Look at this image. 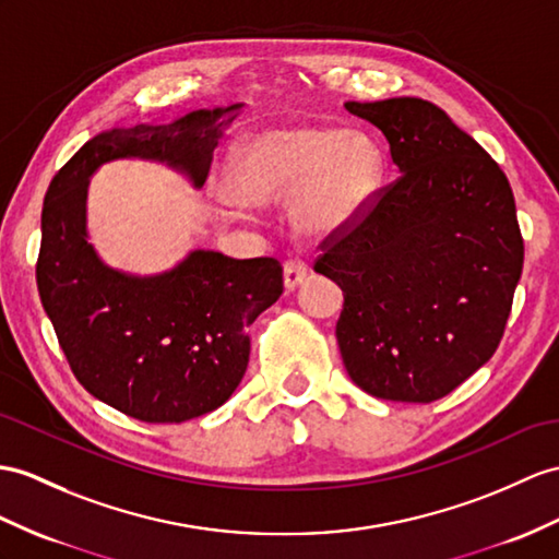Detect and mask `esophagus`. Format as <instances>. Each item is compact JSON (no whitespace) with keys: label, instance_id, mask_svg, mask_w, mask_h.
Here are the masks:
<instances>
[{"label":"esophagus","instance_id":"obj_1","mask_svg":"<svg viewBox=\"0 0 559 559\" xmlns=\"http://www.w3.org/2000/svg\"><path fill=\"white\" fill-rule=\"evenodd\" d=\"M308 275V267L301 261V258H287L284 261V287L287 289H296Z\"/></svg>","mask_w":559,"mask_h":559}]
</instances>
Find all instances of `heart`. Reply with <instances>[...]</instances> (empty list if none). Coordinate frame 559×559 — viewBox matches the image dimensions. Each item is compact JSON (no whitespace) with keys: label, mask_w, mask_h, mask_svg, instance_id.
Returning <instances> with one entry per match:
<instances>
[{"label":"heart","mask_w":559,"mask_h":559,"mask_svg":"<svg viewBox=\"0 0 559 559\" xmlns=\"http://www.w3.org/2000/svg\"><path fill=\"white\" fill-rule=\"evenodd\" d=\"M382 154L372 140L334 128H292L258 134L227 168V194L265 206L296 194L294 215L308 235L350 223L377 192Z\"/></svg>","instance_id":"b5f03b06"}]
</instances>
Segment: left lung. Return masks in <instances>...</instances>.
Returning <instances> with one entry per match:
<instances>
[{
  "mask_svg": "<svg viewBox=\"0 0 559 559\" xmlns=\"http://www.w3.org/2000/svg\"><path fill=\"white\" fill-rule=\"evenodd\" d=\"M389 142L399 177L320 241L344 292L336 342L370 396L431 403L491 360L524 265L512 187L439 106L346 102Z\"/></svg>",
  "mask_w": 559,
  "mask_h": 559,
  "instance_id": "8db88e82",
  "label": "left lung"
}]
</instances>
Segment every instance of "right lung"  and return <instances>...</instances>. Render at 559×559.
I'll list each match as a JSON object with an SVG mask.
<instances>
[{"mask_svg":"<svg viewBox=\"0 0 559 559\" xmlns=\"http://www.w3.org/2000/svg\"><path fill=\"white\" fill-rule=\"evenodd\" d=\"M239 106L94 134L45 194L35 275L63 356L94 399L152 425L201 417L233 396L249 365V326L284 292L282 265L194 251L158 277L106 267L85 233L90 175L140 156L166 160L201 187L225 122L217 118Z\"/></svg>","mask_w":559,"mask_h":559,"instance_id":"right-lung-1","label":"right lung"}]
</instances>
